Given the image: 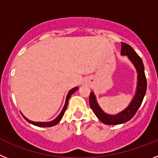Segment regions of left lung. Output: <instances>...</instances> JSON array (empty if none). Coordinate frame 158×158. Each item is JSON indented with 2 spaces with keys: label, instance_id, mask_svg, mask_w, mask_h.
I'll return each instance as SVG.
<instances>
[{
  "label": "left lung",
  "instance_id": "obj_1",
  "mask_svg": "<svg viewBox=\"0 0 158 158\" xmlns=\"http://www.w3.org/2000/svg\"><path fill=\"white\" fill-rule=\"evenodd\" d=\"M121 55L127 56L133 64L137 71V86L135 94L129 105L115 115H111L104 112L97 103L94 93L91 92L89 95V105L99 120L106 125L122 124L131 120L139 110L146 92V78L145 75L144 65L140 57L136 54L133 48L125 43H121Z\"/></svg>",
  "mask_w": 158,
  "mask_h": 158
}]
</instances>
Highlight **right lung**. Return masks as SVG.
<instances>
[{
  "instance_id": "add662e5",
  "label": "right lung",
  "mask_w": 158,
  "mask_h": 158,
  "mask_svg": "<svg viewBox=\"0 0 158 158\" xmlns=\"http://www.w3.org/2000/svg\"><path fill=\"white\" fill-rule=\"evenodd\" d=\"M77 90H78V87H75V88H73V89H71L70 91L68 93V94H67V96H66V98H65V104H64V107H63V108H62V111L60 112V114L56 117V118H54V120L50 121V122H34V121H31V120H30V119H28L27 118H26V117H25L23 114H22V115H23V118H24L27 121V122L30 123H31V124H33V125H35V126L40 127H50L55 126L56 124H58V123L61 121L62 118L63 117L64 114H65V110H66V108H67L68 102H69V98H70V96H72V94H73L75 92L77 91Z\"/></svg>"
}]
</instances>
